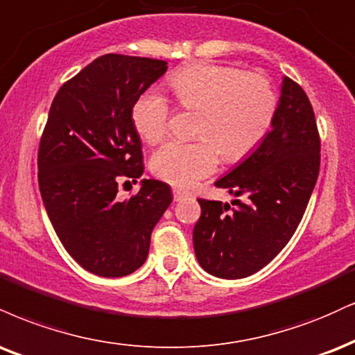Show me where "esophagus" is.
Returning a JSON list of instances; mask_svg holds the SVG:
<instances>
[{"mask_svg":"<svg viewBox=\"0 0 355 355\" xmlns=\"http://www.w3.org/2000/svg\"><path fill=\"white\" fill-rule=\"evenodd\" d=\"M185 196H187L185 191H182V190H178V189H173V200H175V202H182V200L185 198Z\"/></svg>","mask_w":355,"mask_h":355,"instance_id":"34e87169","label":"esophagus"}]
</instances>
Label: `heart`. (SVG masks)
<instances>
[{
	"label": "heart",
	"mask_w": 355,
	"mask_h": 355,
	"mask_svg": "<svg viewBox=\"0 0 355 355\" xmlns=\"http://www.w3.org/2000/svg\"><path fill=\"white\" fill-rule=\"evenodd\" d=\"M168 87L185 109L200 110V139L170 140L153 153L152 172L175 187L195 185L216 170L220 152L226 160H240L263 142L275 121L277 94L259 72L213 62H195L168 78ZM168 101L157 91L144 92L132 107V123L147 144L168 132Z\"/></svg>",
	"instance_id": "heart-1"
}]
</instances>
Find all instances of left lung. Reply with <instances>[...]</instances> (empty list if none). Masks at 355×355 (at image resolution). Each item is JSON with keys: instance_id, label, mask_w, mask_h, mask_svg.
<instances>
[{"instance_id": "obj_1", "label": "left lung", "mask_w": 355, "mask_h": 355, "mask_svg": "<svg viewBox=\"0 0 355 355\" xmlns=\"http://www.w3.org/2000/svg\"><path fill=\"white\" fill-rule=\"evenodd\" d=\"M313 105L300 84L283 78L275 121L251 155L215 182L232 205L200 198L193 228L196 259L205 271L241 279L266 266L288 245L304 215L321 164Z\"/></svg>"}]
</instances>
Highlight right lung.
Here are the masks:
<instances>
[{"label":"right lung","mask_w":355,"mask_h":355,"mask_svg":"<svg viewBox=\"0 0 355 355\" xmlns=\"http://www.w3.org/2000/svg\"><path fill=\"white\" fill-rule=\"evenodd\" d=\"M165 71L160 59L101 55L51 104L37 153L42 203L67 253L97 276L139 270L153 226L172 203L170 187L153 178H144L137 195L117 198L122 182L144 173L132 107Z\"/></svg>","instance_id":"obj_1"}]
</instances>
